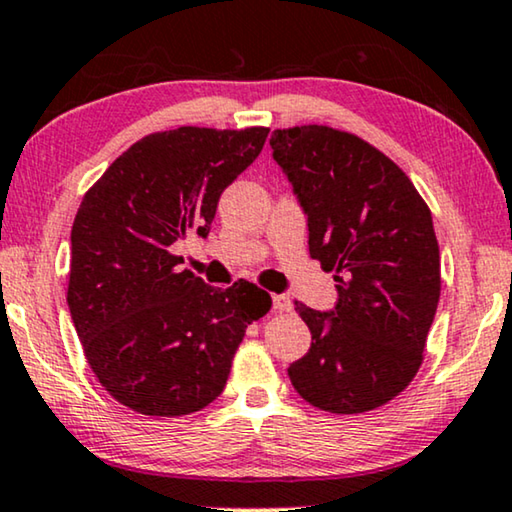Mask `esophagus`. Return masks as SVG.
<instances>
[{"mask_svg":"<svg viewBox=\"0 0 512 512\" xmlns=\"http://www.w3.org/2000/svg\"><path fill=\"white\" fill-rule=\"evenodd\" d=\"M273 310L289 312V310H292V299H289L287 294H276V296H273Z\"/></svg>","mask_w":512,"mask_h":512,"instance_id":"34e87169","label":"esophagus"}]
</instances>
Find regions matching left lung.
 Segmentation results:
<instances>
[{
  "instance_id": "left-lung-1",
  "label": "left lung",
  "mask_w": 512,
  "mask_h": 512,
  "mask_svg": "<svg viewBox=\"0 0 512 512\" xmlns=\"http://www.w3.org/2000/svg\"><path fill=\"white\" fill-rule=\"evenodd\" d=\"M271 149L308 213L310 257L338 282L333 312L294 301L312 345L289 365L292 386L331 414L384 407L421 368L439 305L430 207L391 158L354 133L278 128Z\"/></svg>"
}]
</instances>
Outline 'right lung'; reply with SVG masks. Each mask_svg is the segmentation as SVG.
Instances as JSON below:
<instances>
[{"instance_id": "1", "label": "right lung", "mask_w": 512, "mask_h": 512, "mask_svg": "<svg viewBox=\"0 0 512 512\" xmlns=\"http://www.w3.org/2000/svg\"><path fill=\"white\" fill-rule=\"evenodd\" d=\"M269 128L181 126L128 147L91 186L71 230L68 310L101 386L144 416L174 418L223 393L248 324L271 296L179 271L172 243L202 236L220 193L253 163Z\"/></svg>"}]
</instances>
